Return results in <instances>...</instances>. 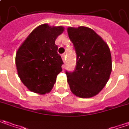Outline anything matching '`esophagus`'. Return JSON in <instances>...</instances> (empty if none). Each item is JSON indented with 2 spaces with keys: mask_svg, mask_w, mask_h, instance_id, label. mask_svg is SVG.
Returning a JSON list of instances; mask_svg holds the SVG:
<instances>
[{
  "mask_svg": "<svg viewBox=\"0 0 129 129\" xmlns=\"http://www.w3.org/2000/svg\"><path fill=\"white\" fill-rule=\"evenodd\" d=\"M61 58H62L63 62H65V61H66V54H62V55H61Z\"/></svg>",
  "mask_w": 129,
  "mask_h": 129,
  "instance_id": "obj_1",
  "label": "esophagus"
}]
</instances>
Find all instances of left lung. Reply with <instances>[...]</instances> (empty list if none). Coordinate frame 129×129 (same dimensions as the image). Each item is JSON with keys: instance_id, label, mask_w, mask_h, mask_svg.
<instances>
[{"instance_id": "1", "label": "left lung", "mask_w": 129, "mask_h": 129, "mask_svg": "<svg viewBox=\"0 0 129 129\" xmlns=\"http://www.w3.org/2000/svg\"><path fill=\"white\" fill-rule=\"evenodd\" d=\"M68 35L76 52L73 72H66L71 92L77 97L90 98L101 91L112 70L110 49L95 31L87 27H69Z\"/></svg>"}]
</instances>
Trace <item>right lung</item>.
I'll use <instances>...</instances> for the list:
<instances>
[{
  "mask_svg": "<svg viewBox=\"0 0 129 129\" xmlns=\"http://www.w3.org/2000/svg\"><path fill=\"white\" fill-rule=\"evenodd\" d=\"M64 31L62 26L43 24L29 35L17 49V74L28 90L39 94L52 90L63 63L55 41Z\"/></svg>",
  "mask_w": 129,
  "mask_h": 129,
  "instance_id": "1",
  "label": "right lung"
}]
</instances>
